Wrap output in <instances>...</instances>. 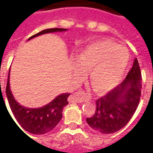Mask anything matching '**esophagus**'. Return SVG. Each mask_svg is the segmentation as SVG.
I'll return each mask as SVG.
<instances>
[{"mask_svg":"<svg viewBox=\"0 0 153 153\" xmlns=\"http://www.w3.org/2000/svg\"><path fill=\"white\" fill-rule=\"evenodd\" d=\"M87 99H88L87 94L85 92H84V91H82V90H79V91H78L76 93H74L72 95V97H71L72 101L77 103H83Z\"/></svg>","mask_w":153,"mask_h":153,"instance_id":"obj_1","label":"esophagus"}]
</instances>
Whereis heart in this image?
Segmentation results:
<instances>
[{"mask_svg": "<svg viewBox=\"0 0 153 153\" xmlns=\"http://www.w3.org/2000/svg\"><path fill=\"white\" fill-rule=\"evenodd\" d=\"M130 55L123 46L111 40H100L90 43L74 56L73 71L77 78L90 71V81L94 90L105 92L116 87L124 76Z\"/></svg>", "mask_w": 153, "mask_h": 153, "instance_id": "heart-1", "label": "heart"}]
</instances>
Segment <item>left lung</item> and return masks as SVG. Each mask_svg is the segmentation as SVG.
Instances as JSON below:
<instances>
[{
  "instance_id": "left-lung-1",
  "label": "left lung",
  "mask_w": 153,
  "mask_h": 153,
  "mask_svg": "<svg viewBox=\"0 0 153 153\" xmlns=\"http://www.w3.org/2000/svg\"><path fill=\"white\" fill-rule=\"evenodd\" d=\"M142 74L137 59L120 85L96 100L94 116L86 121L94 131L111 134L123 128L132 117L141 97Z\"/></svg>"
}]
</instances>
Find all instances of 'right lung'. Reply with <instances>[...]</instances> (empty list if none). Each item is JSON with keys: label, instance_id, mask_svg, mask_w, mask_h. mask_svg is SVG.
<instances>
[{"label": "right lung", "instance_id": "1", "mask_svg": "<svg viewBox=\"0 0 153 153\" xmlns=\"http://www.w3.org/2000/svg\"><path fill=\"white\" fill-rule=\"evenodd\" d=\"M64 28H50L42 30L28 38V40L42 34L50 33L66 32ZM8 102L16 120L26 131L36 135L48 133L59 124L62 119L63 107L68 104V97L69 93H64L55 97L50 103L39 108H28L21 105L14 98L10 88V72L8 74L7 88H6ZM12 118V117H11Z\"/></svg>", "mask_w": 153, "mask_h": 153}]
</instances>
